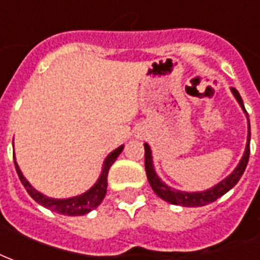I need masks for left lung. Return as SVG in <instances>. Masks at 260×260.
I'll return each mask as SVG.
<instances>
[{
    "mask_svg": "<svg viewBox=\"0 0 260 260\" xmlns=\"http://www.w3.org/2000/svg\"><path fill=\"white\" fill-rule=\"evenodd\" d=\"M231 91H233V94L237 98V101L240 102V105L244 109V112L247 113V109L244 107V102H242L240 92L236 88H231ZM249 141H251V126L248 123L247 148H245V152H244V156H242L240 165L237 166L236 170L229 177H226V179L220 181L215 187H212L210 190L202 191V192H183V191H177L174 190V188H170V187L165 184L164 181L156 176L155 170H153L152 155H151V149H149L148 144H144V148H145V172H147V177H148L149 184H151L152 190L155 191V194L158 195L159 198H162L164 201L169 202V204H173V205L191 206V208H194V206H204L210 204V202H215L217 198H220L221 195H224L227 191H230L240 181L241 176L245 172V168H247L248 165V159H249V152H251V149H249Z\"/></svg>",
    "mask_w": 260,
    "mask_h": 260,
    "instance_id": "8db88e82",
    "label": "left lung"
}]
</instances>
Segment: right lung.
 I'll return each mask as SVG.
<instances>
[{
	"mask_svg": "<svg viewBox=\"0 0 260 260\" xmlns=\"http://www.w3.org/2000/svg\"><path fill=\"white\" fill-rule=\"evenodd\" d=\"M123 151V145L116 148L113 152H111L108 155V158L105 159L104 162V168H102V173L100 176V179L95 183V185H92L90 190L84 192V194L79 195V197H75V198H68V200H54V198H48L45 197L39 191H36L29 184V181L24 179L23 174L19 169L16 160L13 158V162H15V169H16V173H18L19 179L22 181V184L24 185L26 191L29 192V195L33 198L36 202H39L40 205H43L47 209H51L56 212V213H60V215L66 216H81L88 213L90 210L95 209L96 206L100 205L104 200V197L107 194V187H108V172L111 169L112 164L117 159V156L120 155V152Z\"/></svg>",
	"mask_w": 260,
	"mask_h": 260,
	"instance_id": "obj_1",
	"label": "right lung"
}]
</instances>
